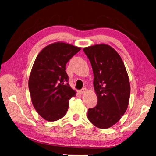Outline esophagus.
<instances>
[{"instance_id":"obj_1","label":"esophagus","mask_w":156,"mask_h":156,"mask_svg":"<svg viewBox=\"0 0 156 156\" xmlns=\"http://www.w3.org/2000/svg\"><path fill=\"white\" fill-rule=\"evenodd\" d=\"M87 92V89L86 88H83V89H81V90H79V93L81 94H84Z\"/></svg>"}]
</instances>
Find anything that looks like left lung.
Masks as SVG:
<instances>
[{
  "label": "left lung",
  "instance_id": "left-lung-1",
  "mask_svg": "<svg viewBox=\"0 0 156 156\" xmlns=\"http://www.w3.org/2000/svg\"><path fill=\"white\" fill-rule=\"evenodd\" d=\"M91 63L94 87L98 96L95 107L88 111V119L101 129L115 125L128 106L130 84L124 64L119 53L106 44L83 49Z\"/></svg>",
  "mask_w": 156,
  "mask_h": 156
}]
</instances>
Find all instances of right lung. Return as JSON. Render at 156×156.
Returning <instances> with one entry per match:
<instances>
[{
    "mask_svg": "<svg viewBox=\"0 0 156 156\" xmlns=\"http://www.w3.org/2000/svg\"><path fill=\"white\" fill-rule=\"evenodd\" d=\"M81 48L56 42L42 49L33 64L29 81L32 103L45 120L56 121L66 114L76 92L68 83L66 65Z\"/></svg>",
    "mask_w": 156,
    "mask_h": 156,
    "instance_id": "add662e5",
    "label": "right lung"
}]
</instances>
